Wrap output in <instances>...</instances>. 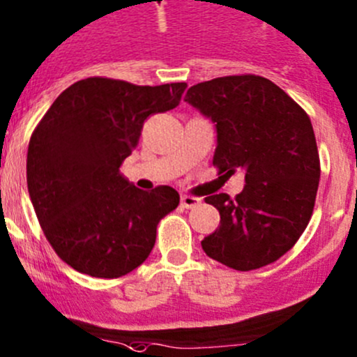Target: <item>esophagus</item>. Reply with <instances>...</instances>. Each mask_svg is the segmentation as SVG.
<instances>
[{
  "instance_id": "obj_1",
  "label": "esophagus",
  "mask_w": 357,
  "mask_h": 357,
  "mask_svg": "<svg viewBox=\"0 0 357 357\" xmlns=\"http://www.w3.org/2000/svg\"><path fill=\"white\" fill-rule=\"evenodd\" d=\"M199 204H201V199L194 197V195H183V197H181L183 208L192 209V208H195V206H199Z\"/></svg>"
}]
</instances>
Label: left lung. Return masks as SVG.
Masks as SVG:
<instances>
[{
  "label": "left lung",
  "instance_id": "obj_1",
  "mask_svg": "<svg viewBox=\"0 0 357 357\" xmlns=\"http://www.w3.org/2000/svg\"><path fill=\"white\" fill-rule=\"evenodd\" d=\"M185 102L216 125L218 174L245 172L234 199H204L220 211V225L202 250L238 271L278 261L306 229L317 197L321 160L308 114L275 82L252 73L192 86Z\"/></svg>",
  "mask_w": 357,
  "mask_h": 357
}]
</instances>
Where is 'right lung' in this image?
<instances>
[{
  "label": "right lung",
  "mask_w": 357,
  "mask_h": 357,
  "mask_svg": "<svg viewBox=\"0 0 357 357\" xmlns=\"http://www.w3.org/2000/svg\"><path fill=\"white\" fill-rule=\"evenodd\" d=\"M186 82L137 86L88 77L66 88L33 130L28 190L43 234L63 262L119 278L151 254L156 227L179 204L171 186L139 190L119 172L144 121L178 107Z\"/></svg>",
  "instance_id": "right-lung-1"
}]
</instances>
